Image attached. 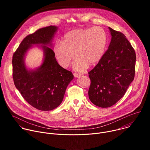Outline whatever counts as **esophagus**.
I'll list each match as a JSON object with an SVG mask.
<instances>
[{
	"mask_svg": "<svg viewBox=\"0 0 150 150\" xmlns=\"http://www.w3.org/2000/svg\"><path fill=\"white\" fill-rule=\"evenodd\" d=\"M82 75L81 74H78V73H74V76H75V77H76V78H78V77H79V76H81Z\"/></svg>",
	"mask_w": 150,
	"mask_h": 150,
	"instance_id": "obj_1",
	"label": "esophagus"
}]
</instances>
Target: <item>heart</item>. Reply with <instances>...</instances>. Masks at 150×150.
<instances>
[{"instance_id": "b5f03b06", "label": "heart", "mask_w": 150, "mask_h": 150, "mask_svg": "<svg viewBox=\"0 0 150 150\" xmlns=\"http://www.w3.org/2000/svg\"><path fill=\"white\" fill-rule=\"evenodd\" d=\"M107 35L99 27L78 28L68 31L63 35L62 42L53 46L54 56L63 68H67L74 57V68L78 71L94 65L103 57L107 46Z\"/></svg>"}]
</instances>
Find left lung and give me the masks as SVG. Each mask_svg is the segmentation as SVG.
<instances>
[{"instance_id":"left-lung-1","label":"left lung","mask_w":150,"mask_h":150,"mask_svg":"<svg viewBox=\"0 0 150 150\" xmlns=\"http://www.w3.org/2000/svg\"><path fill=\"white\" fill-rule=\"evenodd\" d=\"M112 39L108 49L90 71V101L102 108L111 107L125 94L135 72V52L126 36L109 27Z\"/></svg>"}]
</instances>
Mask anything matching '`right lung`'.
Listing matches in <instances>:
<instances>
[{
    "mask_svg": "<svg viewBox=\"0 0 150 150\" xmlns=\"http://www.w3.org/2000/svg\"><path fill=\"white\" fill-rule=\"evenodd\" d=\"M57 30L49 26L29 34L21 42L12 57V75L14 84L25 100L34 108L49 111L58 107L63 99L66 89L74 78L71 71L61 67L56 61L52 41ZM33 44H41L44 60L35 70L25 65L26 52Z\"/></svg>",
    "mask_w": 150,
    "mask_h": 150,
    "instance_id": "1",
    "label": "right lung"
}]
</instances>
